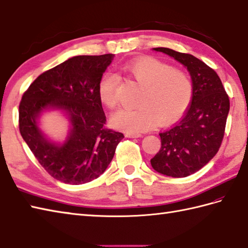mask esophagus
Wrapping results in <instances>:
<instances>
[{"label": "esophagus", "mask_w": 248, "mask_h": 248, "mask_svg": "<svg viewBox=\"0 0 248 248\" xmlns=\"http://www.w3.org/2000/svg\"><path fill=\"white\" fill-rule=\"evenodd\" d=\"M125 136L129 139H138V138H140L141 134L140 133H127L125 134Z\"/></svg>", "instance_id": "34e87169"}]
</instances>
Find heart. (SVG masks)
Instances as JSON below:
<instances>
[{"mask_svg": "<svg viewBox=\"0 0 248 248\" xmlns=\"http://www.w3.org/2000/svg\"><path fill=\"white\" fill-rule=\"evenodd\" d=\"M123 70L143 86L136 108H120L112 115L113 127L129 133L150 130L156 124L171 123L188 108L193 98L191 78L183 71L171 69L154 57L129 62ZM118 77L108 71L98 84L99 99L108 108L117 103Z\"/></svg>", "mask_w": 248, "mask_h": 248, "instance_id": "obj_1", "label": "heart"}]
</instances>
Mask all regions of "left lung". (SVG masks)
Wrapping results in <instances>:
<instances>
[{"instance_id":"8db88e82","label":"left lung","mask_w":248,"mask_h":248,"mask_svg":"<svg viewBox=\"0 0 248 248\" xmlns=\"http://www.w3.org/2000/svg\"><path fill=\"white\" fill-rule=\"evenodd\" d=\"M180 62L189 72L193 98L184 117L160 133L161 149L150 160L157 172L183 178L198 171L217 154L229 113V98L217 73L191 54L154 48Z\"/></svg>"}]
</instances>
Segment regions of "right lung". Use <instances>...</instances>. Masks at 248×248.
I'll return each mask as SVG.
<instances>
[{
  "label": "right lung",
  "instance_id": "right-lung-1",
  "mask_svg": "<svg viewBox=\"0 0 248 248\" xmlns=\"http://www.w3.org/2000/svg\"><path fill=\"white\" fill-rule=\"evenodd\" d=\"M114 54L80 55L46 71L31 84L19 105V129L40 165L56 180L84 184L97 179L113 160L124 136L104 128L107 117L98 84ZM57 110L70 129L64 141H52L40 128L44 113Z\"/></svg>",
  "mask_w": 248,
  "mask_h": 248
}]
</instances>
